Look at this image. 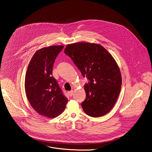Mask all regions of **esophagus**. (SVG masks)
Listing matches in <instances>:
<instances>
[{"mask_svg": "<svg viewBox=\"0 0 152 152\" xmlns=\"http://www.w3.org/2000/svg\"><path fill=\"white\" fill-rule=\"evenodd\" d=\"M68 94H69V96H72V95H73V91H69V92H68Z\"/></svg>", "mask_w": 152, "mask_h": 152, "instance_id": "34e87169", "label": "esophagus"}]
</instances>
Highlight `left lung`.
<instances>
[{
    "label": "left lung",
    "instance_id": "8db88e82",
    "mask_svg": "<svg viewBox=\"0 0 152 152\" xmlns=\"http://www.w3.org/2000/svg\"><path fill=\"white\" fill-rule=\"evenodd\" d=\"M64 51L89 80L84 87L86 94L82 103L84 112L96 118L108 113L118 98L122 84L115 60L102 45L96 43L69 44Z\"/></svg>",
    "mask_w": 152,
    "mask_h": 152
}]
</instances>
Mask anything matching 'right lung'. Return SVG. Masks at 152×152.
Segmentation results:
<instances>
[{
	"mask_svg": "<svg viewBox=\"0 0 152 152\" xmlns=\"http://www.w3.org/2000/svg\"><path fill=\"white\" fill-rule=\"evenodd\" d=\"M63 45H52L37 50L27 68L25 79L26 96L39 115L55 118L65 110L68 102L52 76L53 64Z\"/></svg>",
	"mask_w": 152,
	"mask_h": 152,
	"instance_id": "obj_1",
	"label": "right lung"
}]
</instances>
